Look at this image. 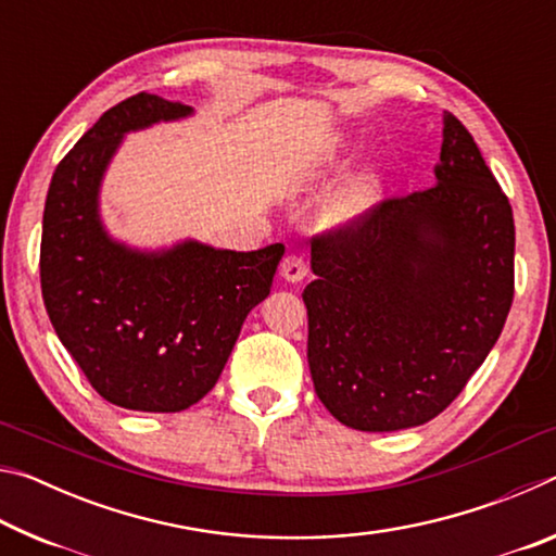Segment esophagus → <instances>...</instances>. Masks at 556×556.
Masks as SVG:
<instances>
[{
	"label": "esophagus",
	"mask_w": 556,
	"mask_h": 556,
	"mask_svg": "<svg viewBox=\"0 0 556 556\" xmlns=\"http://www.w3.org/2000/svg\"><path fill=\"white\" fill-rule=\"evenodd\" d=\"M279 275L285 277L287 281H291V285H296V281H301L308 275L306 260L301 255H287L279 265Z\"/></svg>",
	"instance_id": "obj_1"
}]
</instances>
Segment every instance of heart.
<instances>
[{
	"label": "heart",
	"instance_id": "heart-1",
	"mask_svg": "<svg viewBox=\"0 0 556 556\" xmlns=\"http://www.w3.org/2000/svg\"><path fill=\"white\" fill-rule=\"evenodd\" d=\"M378 176L372 172L357 174L353 181H348L341 191L336 193V199L328 203L326 220L333 225H348L361 220L368 213L375 201H378Z\"/></svg>",
	"mask_w": 556,
	"mask_h": 556
}]
</instances>
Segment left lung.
<instances>
[{"label":"left lung","instance_id":"1","mask_svg":"<svg viewBox=\"0 0 556 556\" xmlns=\"http://www.w3.org/2000/svg\"><path fill=\"white\" fill-rule=\"evenodd\" d=\"M437 184L312 242L304 289L318 400L357 431L427 425L466 388L515 294V220L460 122L444 112Z\"/></svg>","mask_w":556,"mask_h":556}]
</instances>
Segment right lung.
Wrapping results in <instances>:
<instances>
[{
	"label": "right lung",
	"instance_id": "right-lung-1",
	"mask_svg": "<svg viewBox=\"0 0 556 556\" xmlns=\"http://www.w3.org/2000/svg\"><path fill=\"white\" fill-rule=\"evenodd\" d=\"M191 112L152 92L122 100L63 156L46 195V312L100 397L135 412H181L213 390L285 255L281 242L235 252L195 240L139 252L102 228L100 184L122 137Z\"/></svg>",
	"mask_w": 556,
	"mask_h": 556
}]
</instances>
